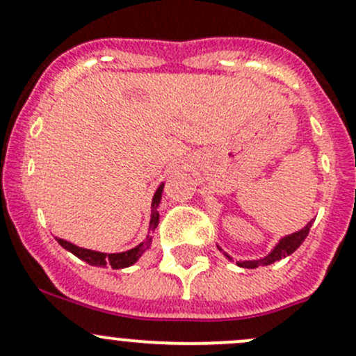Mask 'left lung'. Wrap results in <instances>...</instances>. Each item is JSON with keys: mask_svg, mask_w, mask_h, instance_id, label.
I'll list each match as a JSON object with an SVG mask.
<instances>
[{"mask_svg": "<svg viewBox=\"0 0 356 356\" xmlns=\"http://www.w3.org/2000/svg\"><path fill=\"white\" fill-rule=\"evenodd\" d=\"M312 222L314 220L308 222V224L305 225L303 229H300V231H296V232H293V234H288V236H284V238L279 239L277 245L272 248L270 253L265 254V257L258 258V260L238 261V265L243 268H257V267H260V265L261 267H265V265H270V264H274V261H279V260H282V258L289 257V254L294 253V251L301 246V243L305 241V238H307L308 232H310ZM218 250L224 251L220 246H218ZM224 254L229 258V260H232L231 254H227L225 251H224Z\"/></svg>", "mask_w": 356, "mask_h": 356, "instance_id": "8db88e82", "label": "left lung"}]
</instances>
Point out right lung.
<instances>
[{"instance_id": "1", "label": "right lung", "mask_w": 356, "mask_h": 356, "mask_svg": "<svg viewBox=\"0 0 356 356\" xmlns=\"http://www.w3.org/2000/svg\"><path fill=\"white\" fill-rule=\"evenodd\" d=\"M163 182L158 186V189L153 195V201H152V218H149V227H148V236H146L145 241L139 243L136 248H131L127 251H122V253H102V251H95V250H88V248H81L77 245H72V243L65 241V239L56 238L58 245L62 248H65L67 251L74 253L75 257L84 260L86 264L92 265V267H111V268H125L134 265L139 258L143 257L146 250H149L153 243V232H155L158 220H160V213H158V207H160L161 201V193H163Z\"/></svg>"}]
</instances>
